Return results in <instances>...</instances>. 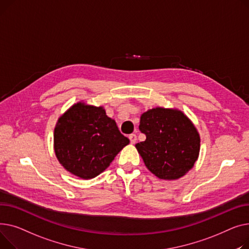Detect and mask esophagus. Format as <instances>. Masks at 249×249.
<instances>
[{
    "mask_svg": "<svg viewBox=\"0 0 249 249\" xmlns=\"http://www.w3.org/2000/svg\"><path fill=\"white\" fill-rule=\"evenodd\" d=\"M128 139L130 141V143H136L137 142V136L135 134H131L128 136Z\"/></svg>",
    "mask_w": 249,
    "mask_h": 249,
    "instance_id": "1",
    "label": "esophagus"
}]
</instances>
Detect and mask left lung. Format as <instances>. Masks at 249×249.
<instances>
[{"mask_svg": "<svg viewBox=\"0 0 249 249\" xmlns=\"http://www.w3.org/2000/svg\"><path fill=\"white\" fill-rule=\"evenodd\" d=\"M139 128L145 140L136 148L155 176L175 180L193 168L200 151V137L182 111L150 109L142 114Z\"/></svg>", "mask_w": 249, "mask_h": 249, "instance_id": "8db88e82", "label": "left lung"}]
</instances>
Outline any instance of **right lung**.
Masks as SVG:
<instances>
[{
    "label": "right lung",
    "mask_w": 249,
    "mask_h": 249,
    "mask_svg": "<svg viewBox=\"0 0 249 249\" xmlns=\"http://www.w3.org/2000/svg\"><path fill=\"white\" fill-rule=\"evenodd\" d=\"M129 142L101 107L72 106L58 120L54 150L60 164L81 179L104 172Z\"/></svg>",
    "instance_id": "add662e5"
}]
</instances>
